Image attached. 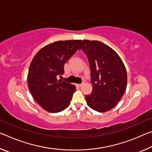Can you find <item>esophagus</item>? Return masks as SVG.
<instances>
[{
	"label": "esophagus",
	"mask_w": 152,
	"mask_h": 152,
	"mask_svg": "<svg viewBox=\"0 0 152 152\" xmlns=\"http://www.w3.org/2000/svg\"><path fill=\"white\" fill-rule=\"evenodd\" d=\"M84 82H82V84H77V86H79V87H81L82 86H83V85H84Z\"/></svg>",
	"instance_id": "esophagus-1"
}]
</instances>
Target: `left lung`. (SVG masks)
<instances>
[{"mask_svg": "<svg viewBox=\"0 0 152 152\" xmlns=\"http://www.w3.org/2000/svg\"><path fill=\"white\" fill-rule=\"evenodd\" d=\"M89 61L92 91L85 99L91 109L104 113L117 104L126 90L127 72L123 61L109 46L99 41L83 40L79 47Z\"/></svg>", "mask_w": 152, "mask_h": 152, "instance_id": "1", "label": "left lung"}]
</instances>
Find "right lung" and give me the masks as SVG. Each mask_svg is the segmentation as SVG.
Wrapping results in <instances>:
<instances>
[{
  "label": "right lung",
  "instance_id": "right-lung-1",
  "mask_svg": "<svg viewBox=\"0 0 152 152\" xmlns=\"http://www.w3.org/2000/svg\"><path fill=\"white\" fill-rule=\"evenodd\" d=\"M81 40L58 41L36 53L27 76L28 87L33 99L43 109L58 113L70 104L76 86L58 80L64 73V64L79 49Z\"/></svg>",
  "mask_w": 152,
  "mask_h": 152
}]
</instances>
